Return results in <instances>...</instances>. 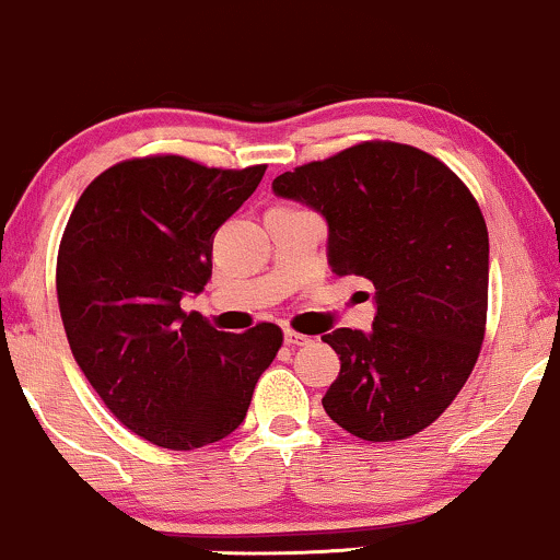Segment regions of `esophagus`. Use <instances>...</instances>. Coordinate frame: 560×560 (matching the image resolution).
Masks as SVG:
<instances>
[{
    "mask_svg": "<svg viewBox=\"0 0 560 560\" xmlns=\"http://www.w3.org/2000/svg\"><path fill=\"white\" fill-rule=\"evenodd\" d=\"M308 335H301V332H295V330H285V343L291 346V348H299V346H306L308 343Z\"/></svg>",
    "mask_w": 560,
    "mask_h": 560,
    "instance_id": "esophagus-1",
    "label": "esophagus"
}]
</instances>
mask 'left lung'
<instances>
[{"mask_svg":"<svg viewBox=\"0 0 560 560\" xmlns=\"http://www.w3.org/2000/svg\"><path fill=\"white\" fill-rule=\"evenodd\" d=\"M327 220L332 272L374 285L372 332L322 335L340 374L327 417L361 440L422 432L453 404L485 340L488 225L462 177L422 149L364 141L272 180Z\"/></svg>","mask_w":560,"mask_h":560,"instance_id":"8db88e82","label":"left lung"}]
</instances>
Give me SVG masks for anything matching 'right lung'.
Segmentation results:
<instances>
[{
    "label": "right lung",
    "mask_w": 560,
    "mask_h": 560,
    "mask_svg": "<svg viewBox=\"0 0 560 560\" xmlns=\"http://www.w3.org/2000/svg\"><path fill=\"white\" fill-rule=\"evenodd\" d=\"M265 170L125 160L91 180L62 233L57 301L72 357L104 406L160 448H203L238 430L282 346L272 322L233 335L180 308L212 278L217 228Z\"/></svg>",
    "instance_id": "right-lung-1"
}]
</instances>
